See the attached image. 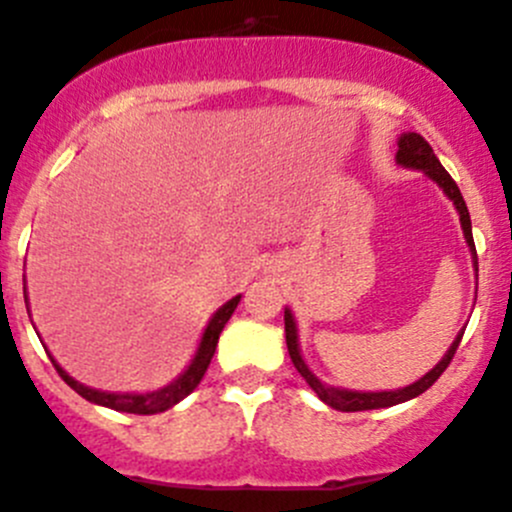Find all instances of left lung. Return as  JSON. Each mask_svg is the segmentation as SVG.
Returning <instances> with one entry per match:
<instances>
[{"instance_id": "8db88e82", "label": "left lung", "mask_w": 512, "mask_h": 512, "mask_svg": "<svg viewBox=\"0 0 512 512\" xmlns=\"http://www.w3.org/2000/svg\"><path fill=\"white\" fill-rule=\"evenodd\" d=\"M397 161H400L402 166H410V169H422L424 174H427L429 179L437 181V184L444 188L446 196L454 201L456 211H459V218H461V228H464L466 242H469V247L473 252V265H476V270H478L476 245H473V235H471L469 208H466V201H464V196H461L456 181L451 179L449 171L441 166V161L437 159V154H434V149L429 147L427 139L417 132L402 134L400 149H397ZM284 333H287V348H289V355H292V363H294V368L301 373V378L311 385V390H314L328 407H333V410H341V412L380 410V407L400 405V402H407V400H412V397L422 395V392L429 390V387L437 383V380L441 378V373L449 368V363L454 360V355H456V348H459V343H461V336H464V331H461L459 336H456V341L451 343V348L446 351L444 358L437 363V368L429 370L422 380H417V383L410 387H402V390H392V392H351V390H336V387H326L314 373H311L309 368H306V363L301 360V355H299L297 326H294V319L289 311H284Z\"/></svg>"}]
</instances>
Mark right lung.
<instances>
[{
    "label": "right lung",
    "mask_w": 512,
    "mask_h": 512,
    "mask_svg": "<svg viewBox=\"0 0 512 512\" xmlns=\"http://www.w3.org/2000/svg\"><path fill=\"white\" fill-rule=\"evenodd\" d=\"M238 301H240V297L230 299L228 304L223 306V309L215 311L211 324H208L206 333H203V341H201V346H198L196 358H193V363L188 365L186 373L181 375V378L176 380V383H171L169 387H164V390L149 392V395H110V392L90 390V387L75 383L71 375H68L66 370H63L61 365H58L53 358H51V363H53V368L58 370V375H61V378L66 380V383L71 385L80 397H85V400H88V402H95V405L110 407V410H117V412H129V414H157V412H164V410H169V407H174L176 402L184 400L186 395H191V392L196 390V385L201 383V378H203V375H206L208 365H211L215 346H218L220 331H223V326L228 324V319H230V316H233V311H235V306H238Z\"/></svg>",
    "instance_id": "obj_1"
}]
</instances>
